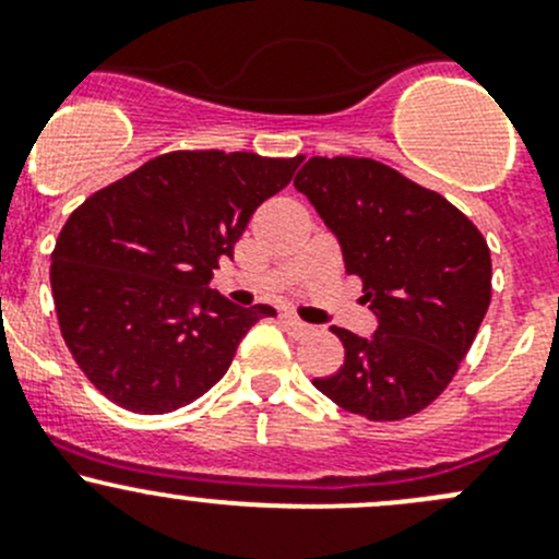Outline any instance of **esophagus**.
<instances>
[{
	"mask_svg": "<svg viewBox=\"0 0 559 559\" xmlns=\"http://www.w3.org/2000/svg\"><path fill=\"white\" fill-rule=\"evenodd\" d=\"M282 323H285V329L290 331V334H296V336L307 334V331H309V325L304 323L301 318H296V314H290V312H285V314H282Z\"/></svg>",
	"mask_w": 559,
	"mask_h": 559,
	"instance_id": "34e87169",
	"label": "esophagus"
}]
</instances>
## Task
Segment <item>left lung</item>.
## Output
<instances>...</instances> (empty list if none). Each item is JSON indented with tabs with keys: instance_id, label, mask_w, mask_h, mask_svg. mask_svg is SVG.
Masks as SVG:
<instances>
[{
	"instance_id": "1",
	"label": "left lung",
	"mask_w": 559,
	"mask_h": 559,
	"mask_svg": "<svg viewBox=\"0 0 559 559\" xmlns=\"http://www.w3.org/2000/svg\"><path fill=\"white\" fill-rule=\"evenodd\" d=\"M293 185L336 234L345 272L378 314L372 340L331 329L345 364L314 389L369 421L416 416L449 389L489 309L484 234L440 192L372 157H309Z\"/></svg>"
}]
</instances>
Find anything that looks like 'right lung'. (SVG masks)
<instances>
[{
  "instance_id": "obj_1",
  "label": "right lung",
  "mask_w": 559,
  "mask_h": 559,
  "mask_svg": "<svg viewBox=\"0 0 559 559\" xmlns=\"http://www.w3.org/2000/svg\"><path fill=\"white\" fill-rule=\"evenodd\" d=\"M298 157L168 152L86 198L51 252L59 329L81 372L124 411L157 416L206 394L247 331L274 318L209 280Z\"/></svg>"
}]
</instances>
